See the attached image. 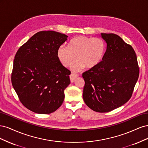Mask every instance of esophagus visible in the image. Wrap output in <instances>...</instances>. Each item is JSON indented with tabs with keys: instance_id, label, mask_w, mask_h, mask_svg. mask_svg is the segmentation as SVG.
I'll return each mask as SVG.
<instances>
[{
	"instance_id": "1",
	"label": "esophagus",
	"mask_w": 148,
	"mask_h": 148,
	"mask_svg": "<svg viewBox=\"0 0 148 148\" xmlns=\"http://www.w3.org/2000/svg\"><path fill=\"white\" fill-rule=\"evenodd\" d=\"M78 74H75V73H71L70 75V82L71 83H73L75 79L77 78V77H78Z\"/></svg>"
}]
</instances>
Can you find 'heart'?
<instances>
[{
    "instance_id": "obj_1",
    "label": "heart",
    "mask_w": 148,
    "mask_h": 148,
    "mask_svg": "<svg viewBox=\"0 0 148 148\" xmlns=\"http://www.w3.org/2000/svg\"><path fill=\"white\" fill-rule=\"evenodd\" d=\"M105 52L106 44L102 39L79 36L71 40L70 46L61 45L57 50V57L64 66H69L77 57L71 69L78 71L85 66L92 69L97 66L104 58Z\"/></svg>"
}]
</instances>
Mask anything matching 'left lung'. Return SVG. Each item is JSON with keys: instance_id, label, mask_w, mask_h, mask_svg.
I'll list each match as a JSON object with an SVG mask.
<instances>
[{"instance_id": "left-lung-1", "label": "left lung", "mask_w": 148, "mask_h": 148, "mask_svg": "<svg viewBox=\"0 0 148 148\" xmlns=\"http://www.w3.org/2000/svg\"><path fill=\"white\" fill-rule=\"evenodd\" d=\"M107 44L104 58L83 73V100L97 112H107L125 104L132 95L139 77L135 51L118 35L101 33Z\"/></svg>"}]
</instances>
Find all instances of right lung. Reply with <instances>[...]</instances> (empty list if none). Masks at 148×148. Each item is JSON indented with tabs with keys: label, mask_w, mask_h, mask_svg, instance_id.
<instances>
[{
	"label": "right lung",
	"mask_w": 148,
	"mask_h": 148,
	"mask_svg": "<svg viewBox=\"0 0 148 148\" xmlns=\"http://www.w3.org/2000/svg\"><path fill=\"white\" fill-rule=\"evenodd\" d=\"M67 38L56 31H40L16 53L12 86L23 105L35 113L53 112L64 101L70 71L60 63L57 50Z\"/></svg>",
	"instance_id": "right-lung-1"
}]
</instances>
